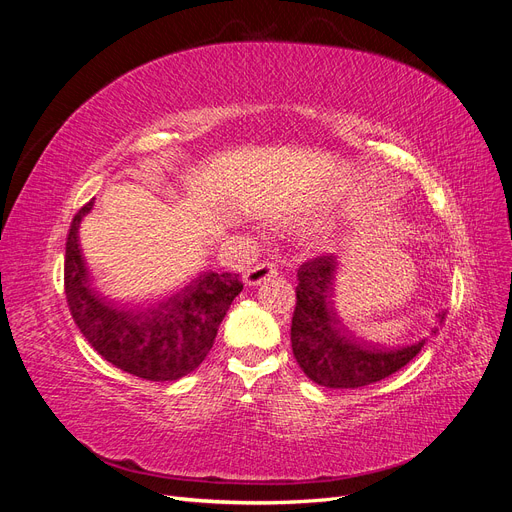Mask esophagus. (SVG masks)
<instances>
[{"instance_id": "1", "label": "esophagus", "mask_w": 512, "mask_h": 512, "mask_svg": "<svg viewBox=\"0 0 512 512\" xmlns=\"http://www.w3.org/2000/svg\"><path fill=\"white\" fill-rule=\"evenodd\" d=\"M277 275V267L273 265V262H258V265H254L252 269H247L243 273V282L247 286H260L262 282L271 280V277Z\"/></svg>"}]
</instances>
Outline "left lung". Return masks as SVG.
Here are the masks:
<instances>
[{
  "label": "left lung",
  "instance_id": "obj_1",
  "mask_svg": "<svg viewBox=\"0 0 512 512\" xmlns=\"http://www.w3.org/2000/svg\"><path fill=\"white\" fill-rule=\"evenodd\" d=\"M337 269L335 256H320L299 267L290 342L294 359L309 380L327 389H359L408 365L425 346V339L391 346L356 337L339 318L335 305ZM442 322L444 312L438 314V324Z\"/></svg>",
  "mask_w": 512,
  "mask_h": 512
}]
</instances>
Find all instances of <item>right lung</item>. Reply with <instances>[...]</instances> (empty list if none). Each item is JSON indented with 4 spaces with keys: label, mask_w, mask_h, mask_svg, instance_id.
Listing matches in <instances>:
<instances>
[{
    "label": "right lung",
    "mask_w": 512,
    "mask_h": 512,
    "mask_svg": "<svg viewBox=\"0 0 512 512\" xmlns=\"http://www.w3.org/2000/svg\"><path fill=\"white\" fill-rule=\"evenodd\" d=\"M94 200L74 215L64 284L74 324L108 363L151 382L179 380L207 359L230 303L243 290L237 273H200L156 297L113 299L91 277L79 228Z\"/></svg>",
    "instance_id": "1"
}]
</instances>
